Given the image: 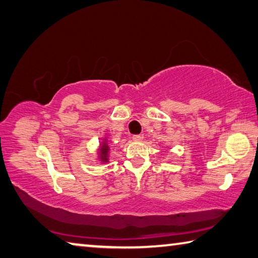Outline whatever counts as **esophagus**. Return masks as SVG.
<instances>
[{"label": "esophagus", "instance_id": "obj_1", "mask_svg": "<svg viewBox=\"0 0 258 258\" xmlns=\"http://www.w3.org/2000/svg\"><path fill=\"white\" fill-rule=\"evenodd\" d=\"M143 138H144L143 135H134V136H133V141H135V142H141V141H143Z\"/></svg>", "mask_w": 258, "mask_h": 258}]
</instances>
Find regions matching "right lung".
<instances>
[{
  "label": "right lung",
  "mask_w": 258,
  "mask_h": 258,
  "mask_svg": "<svg viewBox=\"0 0 258 258\" xmlns=\"http://www.w3.org/2000/svg\"><path fill=\"white\" fill-rule=\"evenodd\" d=\"M98 150H99L98 151L99 160H101L103 163H105V162L108 161V151H110V146L107 145L106 139L101 144V146H99Z\"/></svg>",
  "instance_id": "right-lung-1"
}]
</instances>
